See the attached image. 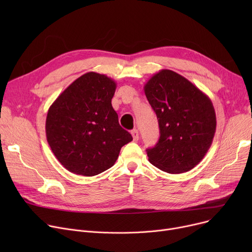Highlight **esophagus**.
I'll return each instance as SVG.
<instances>
[{
  "instance_id": "1",
  "label": "esophagus",
  "mask_w": 252,
  "mask_h": 252,
  "mask_svg": "<svg viewBox=\"0 0 252 252\" xmlns=\"http://www.w3.org/2000/svg\"><path fill=\"white\" fill-rule=\"evenodd\" d=\"M130 134H131V136H133V139H134V141H138L139 140V131H138V129H133L130 131Z\"/></svg>"
}]
</instances>
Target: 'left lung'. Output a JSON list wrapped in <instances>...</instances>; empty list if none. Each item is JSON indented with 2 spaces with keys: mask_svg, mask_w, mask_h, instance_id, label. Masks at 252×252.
Wrapping results in <instances>:
<instances>
[{
  "mask_svg": "<svg viewBox=\"0 0 252 252\" xmlns=\"http://www.w3.org/2000/svg\"><path fill=\"white\" fill-rule=\"evenodd\" d=\"M156 113L160 137L147 149L149 161L169 174L199 163L213 143L217 117L209 97L181 74L162 69L144 86Z\"/></svg>",
  "mask_w": 252,
  "mask_h": 252,
  "instance_id": "obj_1",
  "label": "left lung"
}]
</instances>
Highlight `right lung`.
<instances>
[{
  "label": "right lung",
  "instance_id": "obj_1",
  "mask_svg": "<svg viewBox=\"0 0 252 252\" xmlns=\"http://www.w3.org/2000/svg\"><path fill=\"white\" fill-rule=\"evenodd\" d=\"M116 83L87 72L50 106L46 136L52 152L70 173L93 177L110 168L133 137L118 123L111 105Z\"/></svg>",
  "mask_w": 252,
  "mask_h": 252
}]
</instances>
